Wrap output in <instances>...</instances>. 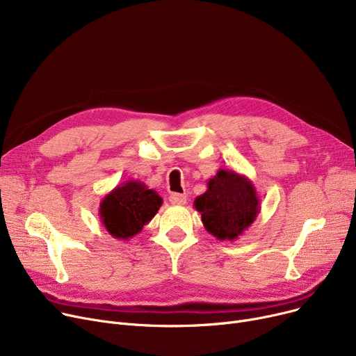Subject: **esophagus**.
<instances>
[{
  "label": "esophagus",
  "mask_w": 356,
  "mask_h": 356,
  "mask_svg": "<svg viewBox=\"0 0 356 356\" xmlns=\"http://www.w3.org/2000/svg\"><path fill=\"white\" fill-rule=\"evenodd\" d=\"M170 203L172 204H176V207H180V204H184L186 203V196L184 195H180V193H173L170 196Z\"/></svg>",
  "instance_id": "34e87169"
}]
</instances>
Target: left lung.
<instances>
[{
    "label": "left lung",
    "mask_w": 356,
    "mask_h": 356,
    "mask_svg": "<svg viewBox=\"0 0 356 356\" xmlns=\"http://www.w3.org/2000/svg\"><path fill=\"white\" fill-rule=\"evenodd\" d=\"M203 227L219 241H235L259 213V197L254 183L235 170L219 168L208 189L193 202Z\"/></svg>",
    "instance_id": "obj_1"
}]
</instances>
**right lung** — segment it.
Returning a JSON list of instances; mask_svg holds the SVG:
<instances>
[{"label":"right lung","mask_w":356,"mask_h":356,"mask_svg":"<svg viewBox=\"0 0 356 356\" xmlns=\"http://www.w3.org/2000/svg\"><path fill=\"white\" fill-rule=\"evenodd\" d=\"M163 199L140 180H127L99 203V218L111 236L128 241L140 234L159 212Z\"/></svg>","instance_id":"obj_1"}]
</instances>
